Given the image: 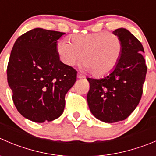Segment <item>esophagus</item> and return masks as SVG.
Here are the masks:
<instances>
[{"instance_id":"34e87169","label":"esophagus","mask_w":156,"mask_h":156,"mask_svg":"<svg viewBox=\"0 0 156 156\" xmlns=\"http://www.w3.org/2000/svg\"><path fill=\"white\" fill-rule=\"evenodd\" d=\"M77 77H78V78H84V75H81V74L79 73V72H78V74H77Z\"/></svg>"}]
</instances>
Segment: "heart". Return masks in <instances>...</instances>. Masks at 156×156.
Wrapping results in <instances>:
<instances>
[{
	"label": "heart",
	"mask_w": 156,
	"mask_h": 156,
	"mask_svg": "<svg viewBox=\"0 0 156 156\" xmlns=\"http://www.w3.org/2000/svg\"><path fill=\"white\" fill-rule=\"evenodd\" d=\"M69 41L70 43L60 40L57 43L61 61L66 66H73L81 59V69L90 71L94 76L111 72L118 64L123 51L120 38L108 32L75 34L69 38Z\"/></svg>",
	"instance_id": "heart-1"
}]
</instances>
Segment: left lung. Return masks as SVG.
<instances>
[{
	"label": "left lung",
	"mask_w": 156,
	"mask_h": 156,
	"mask_svg": "<svg viewBox=\"0 0 156 156\" xmlns=\"http://www.w3.org/2000/svg\"><path fill=\"white\" fill-rule=\"evenodd\" d=\"M123 43L118 64L101 79L87 78L90 89L87 104L92 114L104 123L125 120L137 107L143 94L147 67L143 56V45L126 29L113 32Z\"/></svg>",
	"instance_id": "obj_1"
}]
</instances>
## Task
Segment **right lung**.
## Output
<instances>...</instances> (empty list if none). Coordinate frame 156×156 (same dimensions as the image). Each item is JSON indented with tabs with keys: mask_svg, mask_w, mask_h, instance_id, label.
<instances>
[{
	"mask_svg": "<svg viewBox=\"0 0 156 156\" xmlns=\"http://www.w3.org/2000/svg\"><path fill=\"white\" fill-rule=\"evenodd\" d=\"M65 33L35 28L15 42L7 65L13 101L25 118L43 123L59 117L77 72L60 61L57 40Z\"/></svg>",
	"mask_w": 156,
	"mask_h": 156,
	"instance_id": "right-lung-1",
	"label": "right lung"
}]
</instances>
